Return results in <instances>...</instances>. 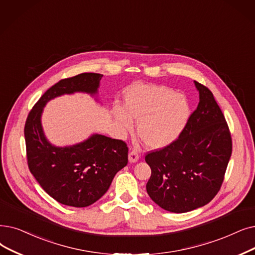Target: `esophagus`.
<instances>
[{
	"instance_id": "esophagus-1",
	"label": "esophagus",
	"mask_w": 255,
	"mask_h": 255,
	"mask_svg": "<svg viewBox=\"0 0 255 255\" xmlns=\"http://www.w3.org/2000/svg\"><path fill=\"white\" fill-rule=\"evenodd\" d=\"M128 158H129L130 162H136L139 159V155H138L137 151L136 150L130 151L129 155H128Z\"/></svg>"
}]
</instances>
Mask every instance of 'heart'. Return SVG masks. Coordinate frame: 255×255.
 <instances>
[{
    "label": "heart",
    "instance_id": "obj_1",
    "mask_svg": "<svg viewBox=\"0 0 255 255\" xmlns=\"http://www.w3.org/2000/svg\"><path fill=\"white\" fill-rule=\"evenodd\" d=\"M124 107L114 110L122 129L131 132V119L137 121V133L151 149H162L173 143L182 133L191 116L185 96L158 85L131 86L124 96Z\"/></svg>",
    "mask_w": 255,
    "mask_h": 255
}]
</instances>
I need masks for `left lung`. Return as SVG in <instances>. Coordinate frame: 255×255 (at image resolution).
I'll use <instances>...</instances> for the list:
<instances>
[{"instance_id":"8db88e82","label":"left lung","mask_w":255,"mask_h":255,"mask_svg":"<svg viewBox=\"0 0 255 255\" xmlns=\"http://www.w3.org/2000/svg\"><path fill=\"white\" fill-rule=\"evenodd\" d=\"M199 104L180 136L170 146L150 152L147 193L161 208L187 213L202 207L221 189L232 152V141L222 110L213 93L194 81Z\"/></svg>"}]
</instances>
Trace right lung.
Instances as JSON below:
<instances>
[{"label":"right lung","instance_id":"1","mask_svg":"<svg viewBox=\"0 0 255 255\" xmlns=\"http://www.w3.org/2000/svg\"><path fill=\"white\" fill-rule=\"evenodd\" d=\"M101 74L83 73L62 79L43 94L31 109L25 124L28 167L43 191L57 202L86 207L109 189L116 174L128 162V147L121 139L93 134L73 146L56 147L41 126L46 104L62 95L98 94Z\"/></svg>","mask_w":255,"mask_h":255}]
</instances>
